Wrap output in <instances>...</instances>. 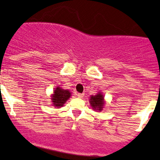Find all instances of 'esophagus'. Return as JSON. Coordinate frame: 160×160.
Listing matches in <instances>:
<instances>
[{"label": "esophagus", "mask_w": 160, "mask_h": 160, "mask_svg": "<svg viewBox=\"0 0 160 160\" xmlns=\"http://www.w3.org/2000/svg\"><path fill=\"white\" fill-rule=\"evenodd\" d=\"M77 96H78V98H83V95H84V94H81V93H78L77 94Z\"/></svg>", "instance_id": "1"}]
</instances>
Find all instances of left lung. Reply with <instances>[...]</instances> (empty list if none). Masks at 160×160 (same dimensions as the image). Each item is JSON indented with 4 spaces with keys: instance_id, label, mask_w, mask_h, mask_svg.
<instances>
[{
    "instance_id": "left-lung-1",
    "label": "left lung",
    "mask_w": 160,
    "mask_h": 160,
    "mask_svg": "<svg viewBox=\"0 0 160 160\" xmlns=\"http://www.w3.org/2000/svg\"><path fill=\"white\" fill-rule=\"evenodd\" d=\"M89 102L94 110L99 112L102 111L105 105L104 95L101 92H98L95 95H91Z\"/></svg>"
}]
</instances>
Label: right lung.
<instances>
[{"mask_svg":"<svg viewBox=\"0 0 160 160\" xmlns=\"http://www.w3.org/2000/svg\"><path fill=\"white\" fill-rule=\"evenodd\" d=\"M71 96V92L68 90L62 89L61 87H57L51 95V102L54 107L60 108L63 107Z\"/></svg>","mask_w":160,"mask_h":160,"instance_id":"add662e5","label":"right lung"}]
</instances>
